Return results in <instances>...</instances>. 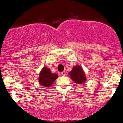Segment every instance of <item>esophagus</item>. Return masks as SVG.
<instances>
[{
    "label": "esophagus",
    "instance_id": "34e87169",
    "mask_svg": "<svg viewBox=\"0 0 123 123\" xmlns=\"http://www.w3.org/2000/svg\"><path fill=\"white\" fill-rule=\"evenodd\" d=\"M61 74L62 76H65L66 75V72L65 71H63L61 72Z\"/></svg>",
    "mask_w": 123,
    "mask_h": 123
}]
</instances>
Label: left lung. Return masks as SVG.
<instances>
[{
	"label": "left lung",
	"instance_id": "8db88e82",
	"mask_svg": "<svg viewBox=\"0 0 123 123\" xmlns=\"http://www.w3.org/2000/svg\"><path fill=\"white\" fill-rule=\"evenodd\" d=\"M70 77L77 84H81L86 81V77L82 68L79 66L73 67L72 70L69 72Z\"/></svg>",
	"mask_w": 123,
	"mask_h": 123
}]
</instances>
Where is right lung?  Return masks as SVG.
Instances as JSON below:
<instances>
[{"instance_id": "right-lung-1", "label": "right lung", "mask_w": 123, "mask_h": 123, "mask_svg": "<svg viewBox=\"0 0 123 123\" xmlns=\"http://www.w3.org/2000/svg\"><path fill=\"white\" fill-rule=\"evenodd\" d=\"M57 77V74L52 73L47 68H43L39 74V83L44 87H49L53 84Z\"/></svg>"}]
</instances>
